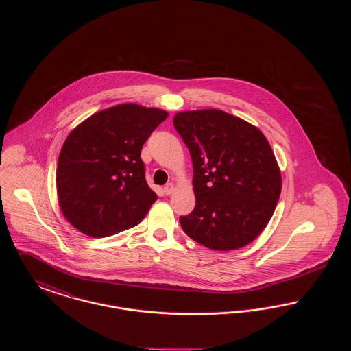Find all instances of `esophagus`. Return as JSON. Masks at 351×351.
<instances>
[{"label": "esophagus", "instance_id": "obj_1", "mask_svg": "<svg viewBox=\"0 0 351 351\" xmlns=\"http://www.w3.org/2000/svg\"><path fill=\"white\" fill-rule=\"evenodd\" d=\"M173 191H175V185H173V184L172 183H168V184H166V186H165V193H166V195H171V193H172V192H173Z\"/></svg>", "mask_w": 351, "mask_h": 351}]
</instances>
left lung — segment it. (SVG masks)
I'll return each mask as SVG.
<instances>
[{"label":"left lung","instance_id":"obj_1","mask_svg":"<svg viewBox=\"0 0 351 351\" xmlns=\"http://www.w3.org/2000/svg\"><path fill=\"white\" fill-rule=\"evenodd\" d=\"M173 126L193 165L195 209L184 233L212 250L241 249L265 230L282 191V175L263 133L218 109L176 113Z\"/></svg>","mask_w":351,"mask_h":351}]
</instances>
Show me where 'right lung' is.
<instances>
[{"instance_id":"right-lung-1","label":"right lung","mask_w":351,"mask_h":351,"mask_svg":"<svg viewBox=\"0 0 351 351\" xmlns=\"http://www.w3.org/2000/svg\"><path fill=\"white\" fill-rule=\"evenodd\" d=\"M166 110L122 104L95 113L66 139L58 160L60 210L79 232L102 238L138 225L158 196L145 178L143 143Z\"/></svg>"}]
</instances>
